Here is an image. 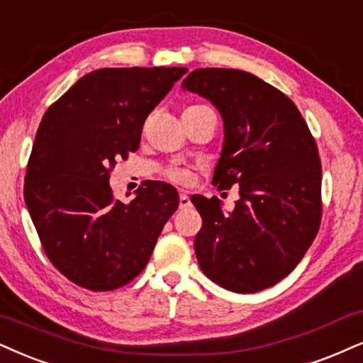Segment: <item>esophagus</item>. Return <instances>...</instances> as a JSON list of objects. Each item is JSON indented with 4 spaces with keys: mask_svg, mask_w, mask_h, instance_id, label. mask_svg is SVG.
I'll return each mask as SVG.
<instances>
[{
    "mask_svg": "<svg viewBox=\"0 0 363 363\" xmlns=\"http://www.w3.org/2000/svg\"><path fill=\"white\" fill-rule=\"evenodd\" d=\"M191 205L190 196L186 194H180V208H189Z\"/></svg>",
    "mask_w": 363,
    "mask_h": 363,
    "instance_id": "1",
    "label": "esophagus"
}]
</instances>
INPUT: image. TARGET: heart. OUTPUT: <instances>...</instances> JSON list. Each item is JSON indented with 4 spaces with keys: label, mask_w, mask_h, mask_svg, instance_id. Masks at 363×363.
I'll return each mask as SVG.
<instances>
[{
    "label": "heart",
    "mask_w": 363,
    "mask_h": 363,
    "mask_svg": "<svg viewBox=\"0 0 363 363\" xmlns=\"http://www.w3.org/2000/svg\"><path fill=\"white\" fill-rule=\"evenodd\" d=\"M168 178H169V180L177 182V183H186L190 180V173L186 172V169L174 168V169H169V172H168Z\"/></svg>",
    "instance_id": "heart-1"
}]
</instances>
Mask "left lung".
Listing matches in <instances>:
<instances>
[{
  "label": "left lung",
  "instance_id": "obj_1",
  "mask_svg": "<svg viewBox=\"0 0 363 363\" xmlns=\"http://www.w3.org/2000/svg\"><path fill=\"white\" fill-rule=\"evenodd\" d=\"M212 102L223 121V146L212 183L239 185L232 212L191 196L202 216L195 237L203 274L234 293L279 283L301 261L321 220L318 147L294 102L237 69H195L182 82Z\"/></svg>",
  "mask_w": 363,
  "mask_h": 363
}]
</instances>
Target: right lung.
Returning <instances> with one entry per match:
<instances>
[{
  "label": "right lung",
  "mask_w": 363,
  "mask_h": 363,
  "mask_svg": "<svg viewBox=\"0 0 363 363\" xmlns=\"http://www.w3.org/2000/svg\"><path fill=\"white\" fill-rule=\"evenodd\" d=\"M186 72L94 70L43 114L26 168L25 203L45 254L77 286L111 291L133 281L178 208V191L164 182L140 186L128 203L116 200L109 173L116 160L140 147L146 118Z\"/></svg>",
  "instance_id": "add662e5"
}]
</instances>
